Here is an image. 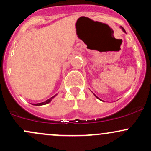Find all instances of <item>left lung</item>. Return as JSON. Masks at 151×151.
<instances>
[{"instance_id":"left-lung-1","label":"left lung","mask_w":151,"mask_h":151,"mask_svg":"<svg viewBox=\"0 0 151 151\" xmlns=\"http://www.w3.org/2000/svg\"><path fill=\"white\" fill-rule=\"evenodd\" d=\"M121 29H122V30L124 31V32H126V31H125V30H124V27H121ZM94 95H95V94H94ZM95 96H96V95H95ZM96 98H98L97 96H96ZM98 99H99V98H98Z\"/></svg>"}]
</instances>
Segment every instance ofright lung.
Returning <instances> with one entry per match:
<instances>
[{
	"label": "right lung",
	"instance_id": "1",
	"mask_svg": "<svg viewBox=\"0 0 151 151\" xmlns=\"http://www.w3.org/2000/svg\"><path fill=\"white\" fill-rule=\"evenodd\" d=\"M53 97H55V96H52V97H51L50 99H49L46 100L44 102H42V103H38V104H33V105H35V106H41V105H45V104H47L50 103V101H51Z\"/></svg>",
	"mask_w": 151,
	"mask_h": 151
}]
</instances>
